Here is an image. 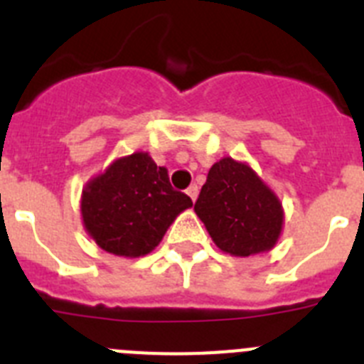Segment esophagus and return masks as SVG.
I'll return each instance as SVG.
<instances>
[{"instance_id":"obj_1","label":"esophagus","mask_w":364,"mask_h":364,"mask_svg":"<svg viewBox=\"0 0 364 364\" xmlns=\"http://www.w3.org/2000/svg\"><path fill=\"white\" fill-rule=\"evenodd\" d=\"M186 193H188V197L191 198L193 202L197 200V197H198V188H197V186H195V184H191V186H189L188 189H186Z\"/></svg>"}]
</instances>
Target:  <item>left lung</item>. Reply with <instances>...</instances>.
I'll return each mask as SVG.
<instances>
[{
    "label": "left lung",
    "mask_w": 364,
    "mask_h": 364,
    "mask_svg": "<svg viewBox=\"0 0 364 364\" xmlns=\"http://www.w3.org/2000/svg\"><path fill=\"white\" fill-rule=\"evenodd\" d=\"M195 213L218 250L233 257L269 252L284 224L277 195L246 162L231 156L211 166Z\"/></svg>",
    "instance_id": "8db88e82"
}]
</instances>
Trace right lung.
<instances>
[{"instance_id":"right-lung-1","label":"right lung","mask_w":364,"mask_h":364,"mask_svg":"<svg viewBox=\"0 0 364 364\" xmlns=\"http://www.w3.org/2000/svg\"><path fill=\"white\" fill-rule=\"evenodd\" d=\"M191 205L188 195L171 188L166 167L136 151L87 182L80 211L87 235L104 252L136 259L153 252Z\"/></svg>"}]
</instances>
